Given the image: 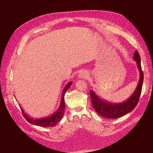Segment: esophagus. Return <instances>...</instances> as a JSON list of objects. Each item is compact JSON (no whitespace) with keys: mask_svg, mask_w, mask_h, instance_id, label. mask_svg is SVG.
<instances>
[{"mask_svg":"<svg viewBox=\"0 0 153 153\" xmlns=\"http://www.w3.org/2000/svg\"><path fill=\"white\" fill-rule=\"evenodd\" d=\"M86 77H87V73L85 71H82L79 74V79H86Z\"/></svg>","mask_w":153,"mask_h":153,"instance_id":"34e87169","label":"esophagus"}]
</instances>
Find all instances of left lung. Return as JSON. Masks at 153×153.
<instances>
[{
    "label": "left lung",
    "instance_id": "left-lung-1",
    "mask_svg": "<svg viewBox=\"0 0 153 153\" xmlns=\"http://www.w3.org/2000/svg\"><path fill=\"white\" fill-rule=\"evenodd\" d=\"M133 59L136 62L137 67L140 73V77L135 91L127 100L120 103L110 102L101 99L93 90H91L90 96L93 106L100 116L108 119H117L133 111L136 106L141 94L143 80L140 57L137 50L134 53Z\"/></svg>",
    "mask_w": 153,
    "mask_h": 153
}]
</instances>
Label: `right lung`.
<instances>
[{"label":"right lung","instance_id":"obj_1","mask_svg":"<svg viewBox=\"0 0 153 153\" xmlns=\"http://www.w3.org/2000/svg\"><path fill=\"white\" fill-rule=\"evenodd\" d=\"M72 83H73V82H68L64 87L62 93L61 101H60L59 107L55 113H53L50 116L42 117V118L34 119L33 117H31L30 116H28L27 114H26L24 112V110H23V109L21 108V110H22V111L23 115H24V117L25 118V119L29 123H30L33 125H34L36 126H42V127H50V126H54L56 125L63 117L65 108V99H64L65 93L67 91V90H68V88L71 85Z\"/></svg>","mask_w":153,"mask_h":153}]
</instances>
